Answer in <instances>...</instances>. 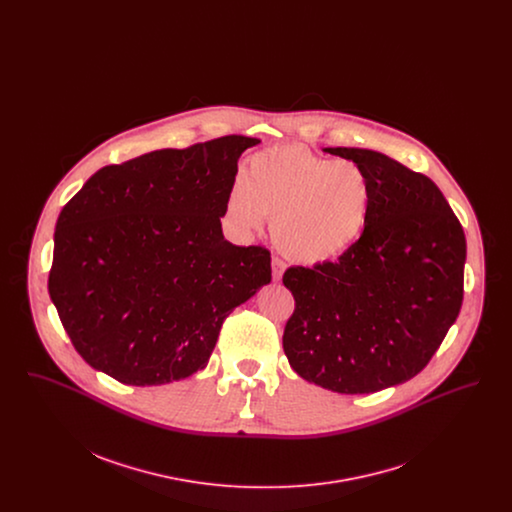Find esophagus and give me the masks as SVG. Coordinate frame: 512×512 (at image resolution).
<instances>
[{
	"mask_svg": "<svg viewBox=\"0 0 512 512\" xmlns=\"http://www.w3.org/2000/svg\"><path fill=\"white\" fill-rule=\"evenodd\" d=\"M284 270H286V263L282 259H278V257H272V278L280 280Z\"/></svg>",
	"mask_w": 512,
	"mask_h": 512,
	"instance_id": "obj_1",
	"label": "esophagus"
}]
</instances>
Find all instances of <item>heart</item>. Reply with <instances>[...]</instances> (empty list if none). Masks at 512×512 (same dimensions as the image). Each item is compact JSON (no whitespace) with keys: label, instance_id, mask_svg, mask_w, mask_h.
I'll list each match as a JSON object with an SVG mask.
<instances>
[{"label":"heart","instance_id":"b5f03b06","mask_svg":"<svg viewBox=\"0 0 512 512\" xmlns=\"http://www.w3.org/2000/svg\"><path fill=\"white\" fill-rule=\"evenodd\" d=\"M372 209L366 172L347 159H326L297 144L255 153L228 197V217L257 230L265 217L284 255L303 265L338 259L359 242Z\"/></svg>","mask_w":512,"mask_h":512}]
</instances>
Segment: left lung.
<instances>
[{"instance_id": "8db88e82", "label": "left lung", "mask_w": 512, "mask_h": 512, "mask_svg": "<svg viewBox=\"0 0 512 512\" xmlns=\"http://www.w3.org/2000/svg\"><path fill=\"white\" fill-rule=\"evenodd\" d=\"M326 151L366 172L370 219L338 261L284 272L295 309L282 343L307 382L374 393L414 378L459 317L466 240L428 176L372 149Z\"/></svg>"}]
</instances>
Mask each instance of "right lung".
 Listing matches in <instances>:
<instances>
[{
    "label": "right lung",
    "mask_w": 512,
    "mask_h": 512,
    "mask_svg": "<svg viewBox=\"0 0 512 512\" xmlns=\"http://www.w3.org/2000/svg\"><path fill=\"white\" fill-rule=\"evenodd\" d=\"M222 136L99 169L55 226L49 297L78 355L128 386L205 368L220 326L270 282V251L222 236L238 159Z\"/></svg>",
    "instance_id": "obj_1"
}]
</instances>
